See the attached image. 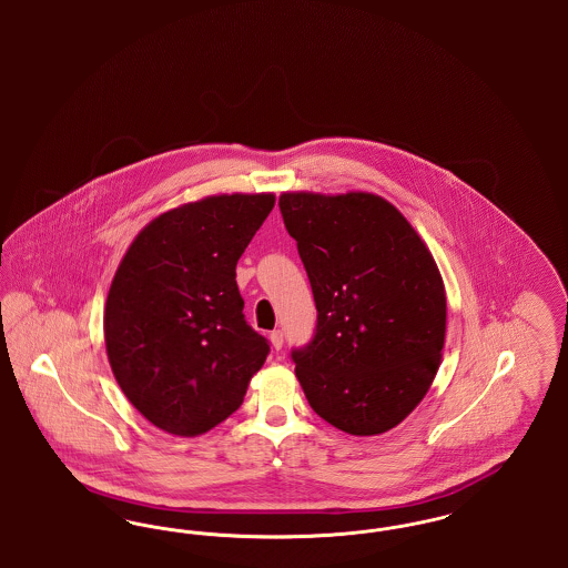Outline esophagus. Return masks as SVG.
<instances>
[{
    "mask_svg": "<svg viewBox=\"0 0 568 568\" xmlns=\"http://www.w3.org/2000/svg\"><path fill=\"white\" fill-rule=\"evenodd\" d=\"M272 347L278 352L283 347V332L281 329H272L271 332Z\"/></svg>",
    "mask_w": 568,
    "mask_h": 568,
    "instance_id": "34e87169",
    "label": "esophagus"
}]
</instances>
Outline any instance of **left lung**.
Masks as SVG:
<instances>
[{"mask_svg":"<svg viewBox=\"0 0 568 568\" xmlns=\"http://www.w3.org/2000/svg\"><path fill=\"white\" fill-rule=\"evenodd\" d=\"M278 206L317 306L313 341L292 352L308 405L355 436L396 428L428 394L445 345L433 253L375 193L285 191Z\"/></svg>","mask_w":568,"mask_h":568,"instance_id":"obj_1","label":"left lung"}]
</instances>
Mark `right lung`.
Returning <instances> with one entry per match:
<instances>
[{"label":"right lung","mask_w":568,"mask_h":568,"mask_svg":"<svg viewBox=\"0 0 568 568\" xmlns=\"http://www.w3.org/2000/svg\"><path fill=\"white\" fill-rule=\"evenodd\" d=\"M274 193H221L140 230L110 285L104 341L128 400L160 430L209 433L243 405L268 341L244 322L236 264Z\"/></svg>","instance_id":"obj_1"}]
</instances>
